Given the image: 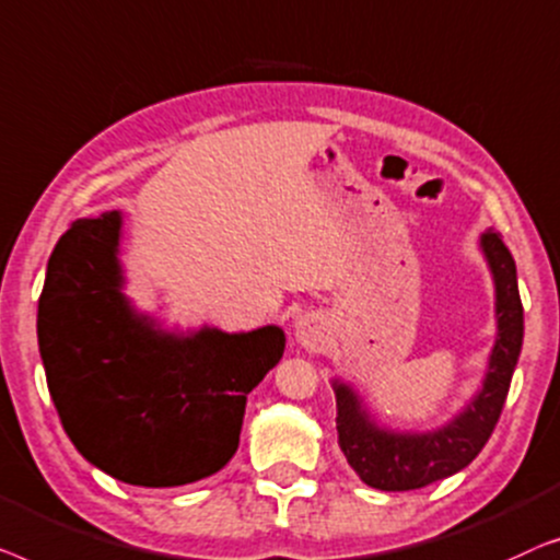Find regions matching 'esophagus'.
I'll list each match as a JSON object with an SVG mask.
<instances>
[{
	"instance_id": "esophagus-1",
	"label": "esophagus",
	"mask_w": 560,
	"mask_h": 560,
	"mask_svg": "<svg viewBox=\"0 0 560 560\" xmlns=\"http://www.w3.org/2000/svg\"><path fill=\"white\" fill-rule=\"evenodd\" d=\"M294 337H296V342L306 350H312V352L322 350V345L327 342V327H325V322L317 317V314H304V317L296 322Z\"/></svg>"
}]
</instances>
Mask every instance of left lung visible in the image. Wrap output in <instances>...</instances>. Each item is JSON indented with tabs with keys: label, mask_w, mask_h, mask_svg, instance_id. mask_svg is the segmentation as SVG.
Returning a JSON list of instances; mask_svg holds the SVG:
<instances>
[{
	"label": "left lung",
	"mask_w": 560,
	"mask_h": 560,
	"mask_svg": "<svg viewBox=\"0 0 560 560\" xmlns=\"http://www.w3.org/2000/svg\"><path fill=\"white\" fill-rule=\"evenodd\" d=\"M482 250L494 277L498 340L482 390L454 421L429 434H396L370 421L355 390L335 381L337 439L350 467L368 487L383 492H406L452 477L482 452L498 427L523 348V302H520L513 254L502 243V235L487 231L482 235Z\"/></svg>",
	"instance_id": "8db88e82"
}]
</instances>
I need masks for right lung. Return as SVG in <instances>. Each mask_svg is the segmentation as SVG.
<instances>
[{
    "label": "right lung",
    "mask_w": 560,
    "mask_h": 560,
    "mask_svg": "<svg viewBox=\"0 0 560 560\" xmlns=\"http://www.w3.org/2000/svg\"><path fill=\"white\" fill-rule=\"evenodd\" d=\"M121 215L60 235L37 304L47 390L73 446L137 487H179L238 448L246 396L283 355V332H162L121 294Z\"/></svg>",
    "instance_id": "obj_1"
}]
</instances>
